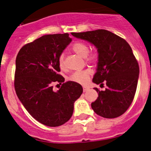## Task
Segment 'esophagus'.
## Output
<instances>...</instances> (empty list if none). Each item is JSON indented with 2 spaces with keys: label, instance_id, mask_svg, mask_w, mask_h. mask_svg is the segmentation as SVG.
<instances>
[{
  "label": "esophagus",
  "instance_id": "34e87169",
  "mask_svg": "<svg viewBox=\"0 0 151 151\" xmlns=\"http://www.w3.org/2000/svg\"><path fill=\"white\" fill-rule=\"evenodd\" d=\"M88 90V88L86 87V86H83V91H84V92L87 91Z\"/></svg>",
  "mask_w": 151,
  "mask_h": 151
}]
</instances>
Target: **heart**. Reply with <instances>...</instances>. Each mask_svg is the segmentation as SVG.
I'll return each instance as SVG.
<instances>
[{
    "label": "heart",
    "instance_id": "b5f03b06",
    "mask_svg": "<svg viewBox=\"0 0 151 151\" xmlns=\"http://www.w3.org/2000/svg\"><path fill=\"white\" fill-rule=\"evenodd\" d=\"M73 50L74 52H76L77 54L81 56L82 57H85L86 60L88 62H94L97 60V55L96 54H90L88 55L89 53V46L86 45L84 42H76L74 45H73ZM58 63H59V66L60 68L64 67V56L63 54H61L59 57L58 59ZM91 75V72L88 69H85V70H82V71L75 72L73 74L70 75L69 76V80L72 82H77L79 84H85L87 83L88 81L89 78H90Z\"/></svg>",
    "mask_w": 151,
    "mask_h": 151
}]
</instances>
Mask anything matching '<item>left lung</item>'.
Returning a JSON list of instances; mask_svg holds the SVG:
<instances>
[{
    "mask_svg": "<svg viewBox=\"0 0 151 151\" xmlns=\"http://www.w3.org/2000/svg\"><path fill=\"white\" fill-rule=\"evenodd\" d=\"M71 34L92 44L98 53L92 82L101 85L104 82L107 88L104 91L94 88L98 97L91 103L93 110L107 119L122 115L132 103L139 77V66L130 45L105 29Z\"/></svg>",
    "mask_w": 151,
    "mask_h": 151,
    "instance_id": "8db88e82",
    "label": "left lung"
}]
</instances>
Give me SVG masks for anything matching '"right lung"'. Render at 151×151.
Wrapping results in <instances>:
<instances>
[{"label":"right lung","instance_id":"add662e5","mask_svg":"<svg viewBox=\"0 0 151 151\" xmlns=\"http://www.w3.org/2000/svg\"><path fill=\"white\" fill-rule=\"evenodd\" d=\"M72 41L69 34L46 35L24 45L16 59L14 87L19 100L32 116L43 125L56 127L71 118L74 103L83 92L77 82L64 83L58 59ZM62 86L57 92L52 84Z\"/></svg>","mask_w":151,"mask_h":151}]
</instances>
